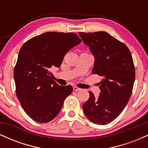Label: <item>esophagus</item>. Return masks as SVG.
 I'll return each instance as SVG.
<instances>
[{
	"instance_id": "obj_1",
	"label": "esophagus",
	"mask_w": 148,
	"mask_h": 148,
	"mask_svg": "<svg viewBox=\"0 0 148 148\" xmlns=\"http://www.w3.org/2000/svg\"><path fill=\"white\" fill-rule=\"evenodd\" d=\"M73 89H74V90H75V91H80L81 90V88H78V87H76V86H74V87H73Z\"/></svg>"
}]
</instances>
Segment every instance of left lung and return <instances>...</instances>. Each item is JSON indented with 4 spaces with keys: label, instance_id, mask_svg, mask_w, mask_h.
I'll return each mask as SVG.
<instances>
[{
    "label": "left lung",
    "instance_id": "1",
    "mask_svg": "<svg viewBox=\"0 0 148 148\" xmlns=\"http://www.w3.org/2000/svg\"><path fill=\"white\" fill-rule=\"evenodd\" d=\"M95 57L92 73L102 78L98 98L91 91L83 105L88 120L104 125L118 116L132 95L135 81V67L130 49L106 32L79 33Z\"/></svg>",
    "mask_w": 148,
    "mask_h": 148
}]
</instances>
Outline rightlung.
Wrapping results in <instances>:
<instances>
[{"label": "right lung", "mask_w": 148, "mask_h": 148, "mask_svg": "<svg viewBox=\"0 0 148 148\" xmlns=\"http://www.w3.org/2000/svg\"><path fill=\"white\" fill-rule=\"evenodd\" d=\"M81 40L75 33L47 32L30 39L18 52L14 69L16 93L34 121L47 123L57 116L72 86H59L50 70L59 67L69 50Z\"/></svg>", "instance_id": "1"}]
</instances>
